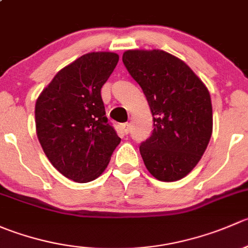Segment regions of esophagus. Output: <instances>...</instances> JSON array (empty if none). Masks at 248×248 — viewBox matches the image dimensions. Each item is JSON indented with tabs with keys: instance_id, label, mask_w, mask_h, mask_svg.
<instances>
[{
	"instance_id": "1",
	"label": "esophagus",
	"mask_w": 248,
	"mask_h": 248,
	"mask_svg": "<svg viewBox=\"0 0 248 248\" xmlns=\"http://www.w3.org/2000/svg\"><path fill=\"white\" fill-rule=\"evenodd\" d=\"M121 131H122V133L128 134L129 131H131V126H129V124H121Z\"/></svg>"
}]
</instances>
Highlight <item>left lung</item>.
Segmentation results:
<instances>
[{"instance_id": "left-lung-1", "label": "left lung", "mask_w": 248, "mask_h": 248, "mask_svg": "<svg viewBox=\"0 0 248 248\" xmlns=\"http://www.w3.org/2000/svg\"><path fill=\"white\" fill-rule=\"evenodd\" d=\"M122 61L142 89L154 131L139 146L145 167L159 181L192 171L212 134L209 90L182 60L163 50H127Z\"/></svg>"}]
</instances>
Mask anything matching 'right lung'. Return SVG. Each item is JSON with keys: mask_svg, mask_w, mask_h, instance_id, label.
I'll list each match as a JSON object with an SVG mask.
<instances>
[{"mask_svg": "<svg viewBox=\"0 0 248 248\" xmlns=\"http://www.w3.org/2000/svg\"><path fill=\"white\" fill-rule=\"evenodd\" d=\"M117 62L115 52L82 55L54 77L36 102V131L44 154L63 176L80 184L106 170L121 141L101 96Z\"/></svg>", "mask_w": 248, "mask_h": 248, "instance_id": "obj_1", "label": "right lung"}]
</instances>
